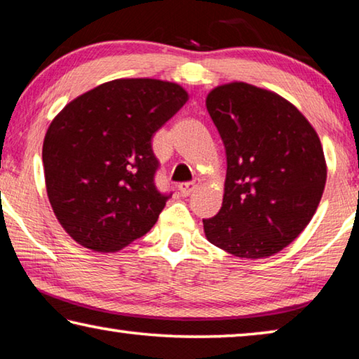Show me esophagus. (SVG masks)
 <instances>
[{"label": "esophagus", "mask_w": 359, "mask_h": 359, "mask_svg": "<svg viewBox=\"0 0 359 359\" xmlns=\"http://www.w3.org/2000/svg\"><path fill=\"white\" fill-rule=\"evenodd\" d=\"M199 185V182H185V184H180L179 185V190L182 193V196H188V194H191L194 190H196Z\"/></svg>", "instance_id": "obj_1"}]
</instances>
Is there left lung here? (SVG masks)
I'll use <instances>...</instances> for the list:
<instances>
[{
  "label": "left lung",
  "instance_id": "left-lung-1",
  "mask_svg": "<svg viewBox=\"0 0 359 359\" xmlns=\"http://www.w3.org/2000/svg\"><path fill=\"white\" fill-rule=\"evenodd\" d=\"M205 107L228 165L222 209L203 220L205 238L239 258L272 257L302 233L323 196L317 131L280 95L245 82L218 85Z\"/></svg>",
  "mask_w": 359,
  "mask_h": 359
}]
</instances>
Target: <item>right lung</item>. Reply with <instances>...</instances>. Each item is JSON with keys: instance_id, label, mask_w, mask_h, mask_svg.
<instances>
[{"instance_id": "obj_1", "label": "right lung", "mask_w": 359, "mask_h": 359, "mask_svg": "<svg viewBox=\"0 0 359 359\" xmlns=\"http://www.w3.org/2000/svg\"><path fill=\"white\" fill-rule=\"evenodd\" d=\"M187 101L175 82L115 79L52 120L42 144L47 196L77 244L114 253L156 223L171 194L155 187L151 136Z\"/></svg>"}]
</instances>
